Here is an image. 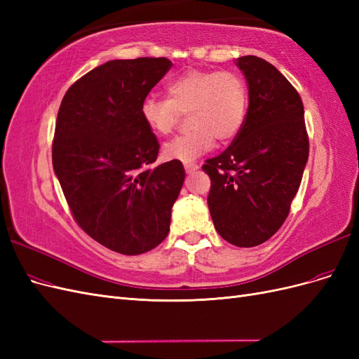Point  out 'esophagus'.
<instances>
[{
	"instance_id": "obj_1",
	"label": "esophagus",
	"mask_w": 359,
	"mask_h": 359,
	"mask_svg": "<svg viewBox=\"0 0 359 359\" xmlns=\"http://www.w3.org/2000/svg\"><path fill=\"white\" fill-rule=\"evenodd\" d=\"M184 168H186V172H187V173H194L196 170H199V166L194 165V163H187V165L184 166Z\"/></svg>"
}]
</instances>
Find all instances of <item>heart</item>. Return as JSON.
<instances>
[{
	"mask_svg": "<svg viewBox=\"0 0 359 359\" xmlns=\"http://www.w3.org/2000/svg\"><path fill=\"white\" fill-rule=\"evenodd\" d=\"M168 99L147 95L140 116L151 132L169 135L184 114L189 130L163 148L169 160L191 163L210 151L217 137L232 140L241 132L248 109L245 82L232 72L189 70L166 85Z\"/></svg>",
	"mask_w": 359,
	"mask_h": 359,
	"instance_id": "1",
	"label": "heart"
}]
</instances>
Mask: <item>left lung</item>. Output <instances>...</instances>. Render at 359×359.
I'll return each instance as SVG.
<instances>
[{"instance_id": "left-lung-1", "label": "left lung", "mask_w": 359, "mask_h": 359, "mask_svg": "<svg viewBox=\"0 0 359 359\" xmlns=\"http://www.w3.org/2000/svg\"><path fill=\"white\" fill-rule=\"evenodd\" d=\"M236 66L248 85L245 123L202 169L211 178L215 231L236 247H255L287 219L309 160V136L301 97L273 64L245 55Z\"/></svg>"}]
</instances>
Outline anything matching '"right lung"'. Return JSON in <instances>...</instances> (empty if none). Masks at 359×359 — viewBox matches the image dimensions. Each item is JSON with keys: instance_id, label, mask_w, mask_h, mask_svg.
Listing matches in <instances>:
<instances>
[{"instance_id": "add662e5", "label": "right lung", "mask_w": 359, "mask_h": 359, "mask_svg": "<svg viewBox=\"0 0 359 359\" xmlns=\"http://www.w3.org/2000/svg\"><path fill=\"white\" fill-rule=\"evenodd\" d=\"M170 67L168 58L107 61L70 86L57 116L52 165L73 219L127 256L168 236L186 177L177 160L151 168L160 145L140 116V104Z\"/></svg>"}]
</instances>
